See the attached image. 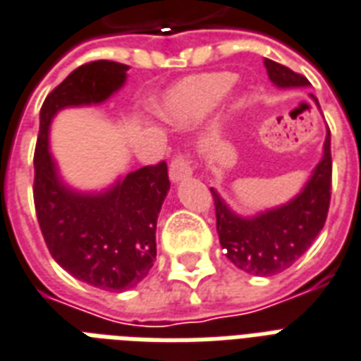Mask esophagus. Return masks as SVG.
<instances>
[{
  "mask_svg": "<svg viewBox=\"0 0 361 361\" xmlns=\"http://www.w3.org/2000/svg\"><path fill=\"white\" fill-rule=\"evenodd\" d=\"M192 175V164L186 156H177L169 165V178L173 183H180Z\"/></svg>",
  "mask_w": 361,
  "mask_h": 361,
  "instance_id": "obj_1",
  "label": "esophagus"
}]
</instances>
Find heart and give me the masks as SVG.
<instances>
[{
    "mask_svg": "<svg viewBox=\"0 0 361 361\" xmlns=\"http://www.w3.org/2000/svg\"><path fill=\"white\" fill-rule=\"evenodd\" d=\"M235 81L232 72H207L190 75L171 87L164 100L156 106V112L178 127H192L221 106Z\"/></svg>",
    "mask_w": 361,
    "mask_h": 361,
    "instance_id": "obj_1",
    "label": "heart"
}]
</instances>
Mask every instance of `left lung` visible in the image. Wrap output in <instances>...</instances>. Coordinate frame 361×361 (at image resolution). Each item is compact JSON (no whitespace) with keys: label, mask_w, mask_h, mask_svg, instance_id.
<instances>
[{"label":"left lung","mask_w":361,"mask_h":361,"mask_svg":"<svg viewBox=\"0 0 361 361\" xmlns=\"http://www.w3.org/2000/svg\"><path fill=\"white\" fill-rule=\"evenodd\" d=\"M264 66L276 87L310 85L305 75L270 59H264ZM310 99L318 104L314 94ZM211 194L215 200L216 232L228 261L253 276L283 272L312 245L327 219L331 200V133L327 129L324 156L302 190L283 205L245 216L235 213L215 188H211Z\"/></svg>","instance_id":"8db88e82"}]
</instances>
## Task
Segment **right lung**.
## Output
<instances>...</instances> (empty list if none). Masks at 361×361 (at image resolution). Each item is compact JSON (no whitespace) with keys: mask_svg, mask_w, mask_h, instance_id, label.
Here are the masks:
<instances>
[{"mask_svg":"<svg viewBox=\"0 0 361 361\" xmlns=\"http://www.w3.org/2000/svg\"><path fill=\"white\" fill-rule=\"evenodd\" d=\"M127 64L94 61L75 68L47 94L34 154V203L49 253L68 274L104 291H126L156 261V224L171 184L167 165H146L100 192L62 180L49 150L51 123L61 110L106 102L123 87Z\"/></svg>","mask_w":361,"mask_h":361,"instance_id":"1","label":"right lung"}]
</instances>
